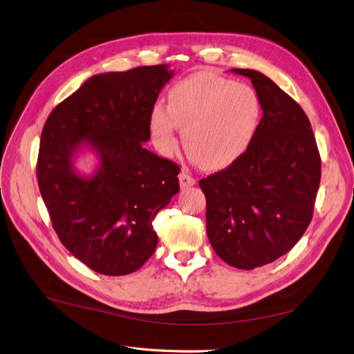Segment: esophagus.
Here are the masks:
<instances>
[{"label":"esophagus","mask_w":354,"mask_h":354,"mask_svg":"<svg viewBox=\"0 0 354 354\" xmlns=\"http://www.w3.org/2000/svg\"><path fill=\"white\" fill-rule=\"evenodd\" d=\"M179 183H180V188H188L195 185V178L191 176L188 172H180L179 174Z\"/></svg>","instance_id":"obj_1"}]
</instances>
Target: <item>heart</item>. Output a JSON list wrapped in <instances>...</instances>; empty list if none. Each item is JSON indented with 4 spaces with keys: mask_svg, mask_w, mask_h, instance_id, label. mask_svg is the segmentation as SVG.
Segmentation results:
<instances>
[{
    "mask_svg": "<svg viewBox=\"0 0 354 354\" xmlns=\"http://www.w3.org/2000/svg\"><path fill=\"white\" fill-rule=\"evenodd\" d=\"M253 88L212 72H198L167 92V110L155 105L150 130L158 147L169 155L178 145L176 127L191 159L215 171L237 160L250 146L260 120Z\"/></svg>",
    "mask_w": 354,
    "mask_h": 354,
    "instance_id": "heart-1",
    "label": "heart"
}]
</instances>
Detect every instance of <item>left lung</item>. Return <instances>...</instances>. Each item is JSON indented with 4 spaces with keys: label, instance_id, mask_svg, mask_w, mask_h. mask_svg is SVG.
<instances>
[{
    "label": "left lung",
    "instance_id": "obj_1",
    "mask_svg": "<svg viewBox=\"0 0 354 354\" xmlns=\"http://www.w3.org/2000/svg\"><path fill=\"white\" fill-rule=\"evenodd\" d=\"M252 80L262 105L250 146L225 169L199 180L207 198V234L225 263L250 270L286 254L314 214L321 158L301 105L263 73Z\"/></svg>",
    "mask_w": 354,
    "mask_h": 354
}]
</instances>
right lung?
Segmentation results:
<instances>
[{"label":"right lung","mask_w":354,"mask_h":354,"mask_svg":"<svg viewBox=\"0 0 354 354\" xmlns=\"http://www.w3.org/2000/svg\"><path fill=\"white\" fill-rule=\"evenodd\" d=\"M172 75L166 65L95 75L44 122L36 166L41 198L59 240L97 273L140 269L158 245L153 221L179 192V165L143 147L151 110ZM82 141L102 158L91 180L71 169Z\"/></svg>","instance_id":"obj_1"}]
</instances>
